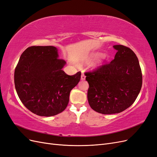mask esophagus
I'll return each instance as SVG.
<instances>
[{"label": "esophagus", "instance_id": "obj_1", "mask_svg": "<svg viewBox=\"0 0 157 157\" xmlns=\"http://www.w3.org/2000/svg\"><path fill=\"white\" fill-rule=\"evenodd\" d=\"M85 78H86V77H85L84 73H82V74H81V80H84Z\"/></svg>", "mask_w": 157, "mask_h": 157}]
</instances>
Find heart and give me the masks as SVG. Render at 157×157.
Returning a JSON list of instances; mask_svg holds the SVG:
<instances>
[{
	"mask_svg": "<svg viewBox=\"0 0 157 157\" xmlns=\"http://www.w3.org/2000/svg\"><path fill=\"white\" fill-rule=\"evenodd\" d=\"M99 55H100V54H98V56H99ZM100 63H101V61H99V62L98 64H100Z\"/></svg>",
	"mask_w": 157,
	"mask_h": 157,
	"instance_id": "b5f03b06",
	"label": "heart"
}]
</instances>
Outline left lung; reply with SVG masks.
Listing matches in <instances>:
<instances>
[{"label":"left lung","instance_id":"1","mask_svg":"<svg viewBox=\"0 0 157 157\" xmlns=\"http://www.w3.org/2000/svg\"><path fill=\"white\" fill-rule=\"evenodd\" d=\"M115 58L92 73H86L88 101L98 113H119L130 107L140 92L142 74L138 59L130 48L114 45Z\"/></svg>","mask_w":157,"mask_h":157}]
</instances>
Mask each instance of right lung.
Here are the masks:
<instances>
[{
	"label": "right lung",
	"instance_id": "obj_1",
	"mask_svg": "<svg viewBox=\"0 0 157 157\" xmlns=\"http://www.w3.org/2000/svg\"><path fill=\"white\" fill-rule=\"evenodd\" d=\"M52 46H31L23 52L14 72V84L21 101L30 111L52 117L63 111L71 90L78 84L81 73L68 75L62 70L65 61L59 59Z\"/></svg>",
	"mask_w": 157,
	"mask_h": 157
}]
</instances>
